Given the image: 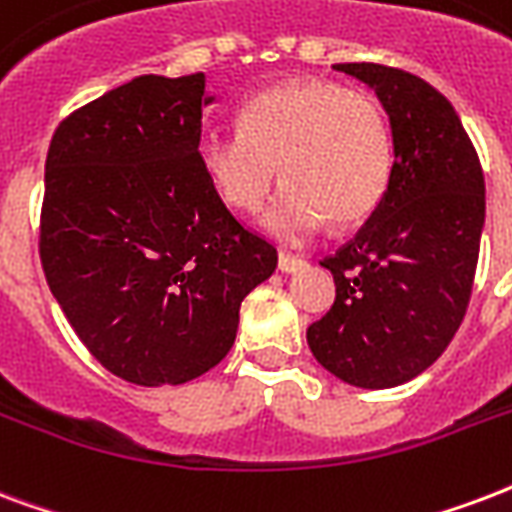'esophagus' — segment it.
Here are the masks:
<instances>
[{
  "label": "esophagus",
  "mask_w": 512,
  "mask_h": 512,
  "mask_svg": "<svg viewBox=\"0 0 512 512\" xmlns=\"http://www.w3.org/2000/svg\"><path fill=\"white\" fill-rule=\"evenodd\" d=\"M278 267H280V272H297V270H302V267H305V259H299V256H291V253H280Z\"/></svg>",
  "instance_id": "esophagus-1"
}]
</instances>
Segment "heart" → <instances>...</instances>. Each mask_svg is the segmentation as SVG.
Wrapping results in <instances>:
<instances>
[{
    "label": "heart",
    "mask_w": 512,
    "mask_h": 512,
    "mask_svg": "<svg viewBox=\"0 0 512 512\" xmlns=\"http://www.w3.org/2000/svg\"><path fill=\"white\" fill-rule=\"evenodd\" d=\"M199 164L210 186L240 213H259L278 183L283 197L267 226L302 240L324 221L361 224L380 205L391 175V129L372 94L332 80H291L253 96L240 134H205Z\"/></svg>",
    "instance_id": "1"
}]
</instances>
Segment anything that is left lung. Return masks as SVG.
I'll return each instance as SVG.
<instances>
[{
    "label": "left lung",
    "mask_w": 512,
    "mask_h": 512,
    "mask_svg": "<svg viewBox=\"0 0 512 512\" xmlns=\"http://www.w3.org/2000/svg\"><path fill=\"white\" fill-rule=\"evenodd\" d=\"M378 94L394 164L367 224L321 261L337 297L307 326L321 367L359 388H391L432 367L461 326L478 267L486 183L453 105L405 69L334 64Z\"/></svg>",
    "instance_id": "8db88e82"
}]
</instances>
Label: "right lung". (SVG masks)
I'll list each match as a JSON object with an SVG mask.
<instances>
[{"instance_id":"add662e5","label":"right lung","mask_w":512,"mask_h":512,"mask_svg":"<svg viewBox=\"0 0 512 512\" xmlns=\"http://www.w3.org/2000/svg\"><path fill=\"white\" fill-rule=\"evenodd\" d=\"M205 75H142L67 115L45 159L40 259L80 343L137 386L213 370L278 251L199 164Z\"/></svg>"}]
</instances>
